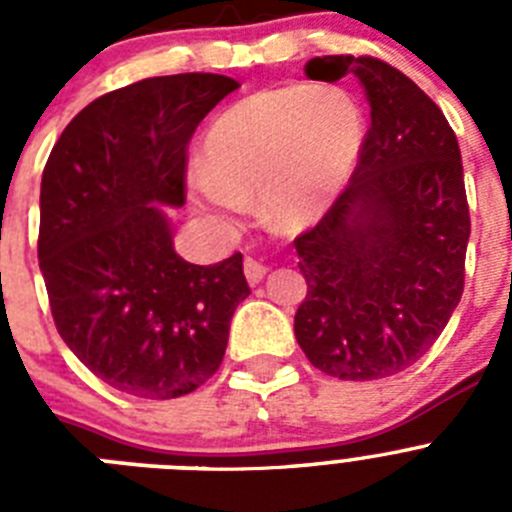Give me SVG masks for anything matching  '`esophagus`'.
Returning a JSON list of instances; mask_svg holds the SVG:
<instances>
[{
	"mask_svg": "<svg viewBox=\"0 0 512 512\" xmlns=\"http://www.w3.org/2000/svg\"><path fill=\"white\" fill-rule=\"evenodd\" d=\"M243 271H246L248 284H259L261 279H264V274H266V266L261 264V261L246 256V261H243Z\"/></svg>",
	"mask_w": 512,
	"mask_h": 512,
	"instance_id": "34e87169",
	"label": "esophagus"
}]
</instances>
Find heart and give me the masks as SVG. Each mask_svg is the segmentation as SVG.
<instances>
[{
	"mask_svg": "<svg viewBox=\"0 0 512 512\" xmlns=\"http://www.w3.org/2000/svg\"><path fill=\"white\" fill-rule=\"evenodd\" d=\"M361 143L364 115L346 89H264L212 122L207 169L194 174V194L220 217H238L248 194L261 192L266 220L274 228H295L341 192Z\"/></svg>",
	"mask_w": 512,
	"mask_h": 512,
	"instance_id": "1",
	"label": "heart"
}]
</instances>
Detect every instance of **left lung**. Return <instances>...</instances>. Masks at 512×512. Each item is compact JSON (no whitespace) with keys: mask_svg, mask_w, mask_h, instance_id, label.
<instances>
[{"mask_svg":"<svg viewBox=\"0 0 512 512\" xmlns=\"http://www.w3.org/2000/svg\"><path fill=\"white\" fill-rule=\"evenodd\" d=\"M364 84L372 125L348 187L295 238L307 295L295 336L310 364L351 382L413 366L464 292L472 233L461 151L423 89L374 56H323L307 79Z\"/></svg>","mask_w":512,"mask_h":512,"instance_id":"1","label":"left lung"}]
</instances>
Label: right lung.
Here are the masks:
<instances>
[{
	"instance_id": "add662e5",
	"label": "right lung",
	"mask_w": 512,
	"mask_h": 512,
	"mask_svg": "<svg viewBox=\"0 0 512 512\" xmlns=\"http://www.w3.org/2000/svg\"><path fill=\"white\" fill-rule=\"evenodd\" d=\"M220 74H174L102 94L66 125L40 182L38 261L56 330L94 377L171 400L220 369L230 318L251 295L243 256L184 261L156 205L187 200V151Z\"/></svg>"
}]
</instances>
